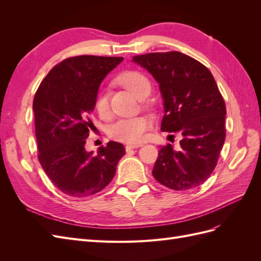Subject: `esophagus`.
<instances>
[{
	"instance_id": "34e87169",
	"label": "esophagus",
	"mask_w": 261,
	"mask_h": 261,
	"mask_svg": "<svg viewBox=\"0 0 261 261\" xmlns=\"http://www.w3.org/2000/svg\"><path fill=\"white\" fill-rule=\"evenodd\" d=\"M140 146H141V145H136V144H135V145H134V144L132 145V144H130V145H126L125 149H126V151H129V150L135 149V148H139Z\"/></svg>"
}]
</instances>
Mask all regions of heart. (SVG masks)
Here are the masks:
<instances>
[{"instance_id": "heart-1", "label": "heart", "mask_w": 261, "mask_h": 261, "mask_svg": "<svg viewBox=\"0 0 261 261\" xmlns=\"http://www.w3.org/2000/svg\"><path fill=\"white\" fill-rule=\"evenodd\" d=\"M117 82L139 99L145 94H148L151 89V84L148 78L138 70H126L117 77ZM93 107L100 116L108 115L109 97L106 91L99 90L97 92ZM150 125H151V120L145 115L124 117L111 126L110 136L122 143L138 144L145 139Z\"/></svg>"}]
</instances>
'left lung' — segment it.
<instances>
[{
	"instance_id": "8db88e82",
	"label": "left lung",
	"mask_w": 261,
	"mask_h": 261,
	"mask_svg": "<svg viewBox=\"0 0 261 261\" xmlns=\"http://www.w3.org/2000/svg\"><path fill=\"white\" fill-rule=\"evenodd\" d=\"M159 84L164 115L161 130L179 133V149L161 147L152 175L175 191L201 185L215 170L225 140L224 100L210 70L177 51L136 55ZM173 136V135H170Z\"/></svg>"
}]
</instances>
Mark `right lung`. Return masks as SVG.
<instances>
[{
    "label": "right lung",
    "mask_w": 261,
    "mask_h": 261,
    "mask_svg": "<svg viewBox=\"0 0 261 261\" xmlns=\"http://www.w3.org/2000/svg\"><path fill=\"white\" fill-rule=\"evenodd\" d=\"M123 58L81 55L55 65L35 94L38 159L45 174L70 197H88L102 191L115 175L125 148L116 141L87 152L86 139L94 126L90 115L105 77Z\"/></svg>",
    "instance_id": "add662e5"
}]
</instances>
